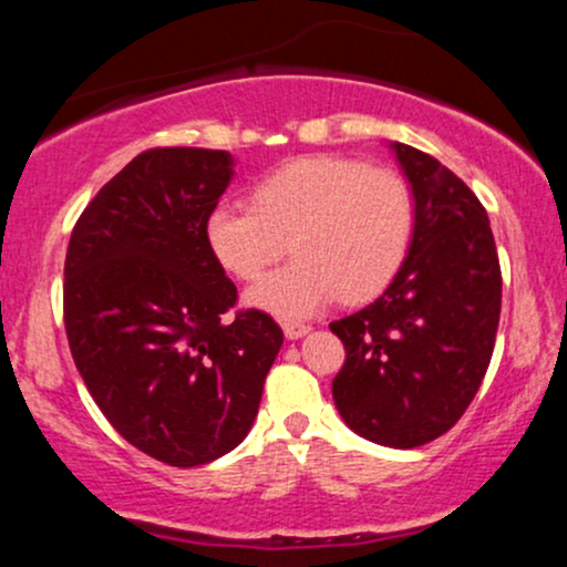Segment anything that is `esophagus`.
<instances>
[{"label":"esophagus","instance_id":"34e87169","mask_svg":"<svg viewBox=\"0 0 567 567\" xmlns=\"http://www.w3.org/2000/svg\"><path fill=\"white\" fill-rule=\"evenodd\" d=\"M282 330H285V338H288V341H298V338H303L311 328L303 322H285Z\"/></svg>","mask_w":567,"mask_h":567}]
</instances>
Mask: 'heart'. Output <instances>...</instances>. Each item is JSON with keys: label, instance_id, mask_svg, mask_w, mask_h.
<instances>
[{"label": "heart", "instance_id": "b5f03b06", "mask_svg": "<svg viewBox=\"0 0 567 567\" xmlns=\"http://www.w3.org/2000/svg\"><path fill=\"white\" fill-rule=\"evenodd\" d=\"M413 226V194L402 175L309 157L264 178L252 205H218L205 234L218 264L239 279H256L290 239L296 261L247 288L245 303L279 320H306L338 296H379L405 264Z\"/></svg>", "mask_w": 567, "mask_h": 567}]
</instances>
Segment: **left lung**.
Masks as SVG:
<instances>
[{
	"instance_id": "obj_1",
	"label": "left lung",
	"mask_w": 567,
	"mask_h": 567,
	"mask_svg": "<svg viewBox=\"0 0 567 567\" xmlns=\"http://www.w3.org/2000/svg\"><path fill=\"white\" fill-rule=\"evenodd\" d=\"M413 194L405 264L365 309L330 322L347 347L333 379L343 424L386 447H419L464 415L491 365L501 269L491 220L437 159L389 143Z\"/></svg>"
}]
</instances>
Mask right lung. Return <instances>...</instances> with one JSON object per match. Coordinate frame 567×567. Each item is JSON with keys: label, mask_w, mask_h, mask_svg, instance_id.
<instances>
[{"label": "right lung", "mask_w": 567, "mask_h": 567, "mask_svg": "<svg viewBox=\"0 0 567 567\" xmlns=\"http://www.w3.org/2000/svg\"><path fill=\"white\" fill-rule=\"evenodd\" d=\"M234 178L213 148H152L84 207L71 231L63 320L71 357L109 424L171 466L239 445L261 405L282 330L224 315L237 288L205 224Z\"/></svg>", "instance_id": "obj_1"}]
</instances>
